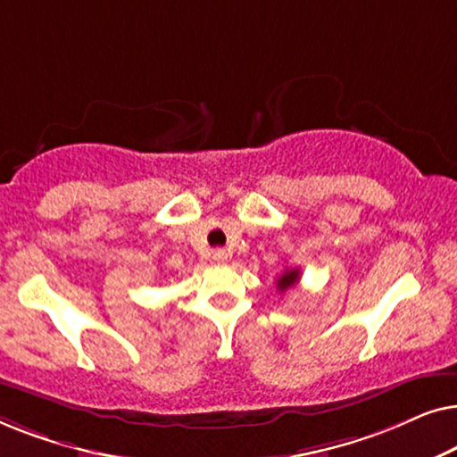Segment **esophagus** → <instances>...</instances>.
I'll list each match as a JSON object with an SVG mask.
<instances>
[{
    "mask_svg": "<svg viewBox=\"0 0 457 457\" xmlns=\"http://www.w3.org/2000/svg\"><path fill=\"white\" fill-rule=\"evenodd\" d=\"M212 260H214L216 264H224V262L228 260L227 249H214V252H212Z\"/></svg>",
    "mask_w": 457,
    "mask_h": 457,
    "instance_id": "obj_1",
    "label": "esophagus"
}]
</instances>
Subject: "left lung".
Instances as JSON below:
<instances>
[{
  "mask_svg": "<svg viewBox=\"0 0 457 457\" xmlns=\"http://www.w3.org/2000/svg\"><path fill=\"white\" fill-rule=\"evenodd\" d=\"M299 280V270L297 268H287V270L280 274L277 280V289L278 291H287L289 287H293Z\"/></svg>",
  "mask_w": 457,
  "mask_h": 457,
  "instance_id": "obj_1",
  "label": "left lung"
}]
</instances>
